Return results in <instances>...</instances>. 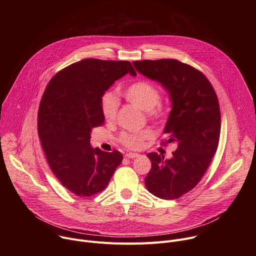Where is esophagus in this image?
Listing matches in <instances>:
<instances>
[{"mask_svg":"<svg viewBox=\"0 0 256 256\" xmlns=\"http://www.w3.org/2000/svg\"><path fill=\"white\" fill-rule=\"evenodd\" d=\"M140 155L138 154H136V153H126V158H130V159H134L136 157H138Z\"/></svg>","mask_w":256,"mask_h":256,"instance_id":"esophagus-1","label":"esophagus"}]
</instances>
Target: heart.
<instances>
[{"instance_id": "b5f03b06", "label": "heart", "mask_w": 256, "mask_h": 256, "mask_svg": "<svg viewBox=\"0 0 256 256\" xmlns=\"http://www.w3.org/2000/svg\"><path fill=\"white\" fill-rule=\"evenodd\" d=\"M124 98L130 104L147 112L148 118L158 124L166 122L170 116L171 107L168 103L161 102V93L156 85L147 81L138 80L122 90ZM118 100L112 92H105L100 98L101 112L106 122H114L118 112ZM151 130L136 132H122L118 138L120 142L130 150L140 149L144 140L152 138Z\"/></svg>"}]
</instances>
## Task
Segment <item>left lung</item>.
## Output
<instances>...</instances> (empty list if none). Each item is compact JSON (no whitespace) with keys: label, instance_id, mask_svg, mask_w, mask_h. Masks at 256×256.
Wrapping results in <instances>:
<instances>
[{"label":"left lung","instance_id":"left-lung-1","mask_svg":"<svg viewBox=\"0 0 256 256\" xmlns=\"http://www.w3.org/2000/svg\"><path fill=\"white\" fill-rule=\"evenodd\" d=\"M136 70L168 90L172 109L165 126V146L176 142L173 157L164 160L157 153L144 186L157 198L176 200L194 190L216 152L221 132L220 105L214 87L198 68L177 60H136Z\"/></svg>","mask_w":256,"mask_h":256}]
</instances>
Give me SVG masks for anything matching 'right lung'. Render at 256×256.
I'll list each match as a JSON object with an SVG mask.
<instances>
[{
	"instance_id": "1",
	"label": "right lung",
	"mask_w": 256,
	"mask_h": 256,
	"mask_svg": "<svg viewBox=\"0 0 256 256\" xmlns=\"http://www.w3.org/2000/svg\"><path fill=\"white\" fill-rule=\"evenodd\" d=\"M128 60L86 58L58 72L48 82L38 114V136L60 184L81 198L101 192L122 163V153L92 149L91 130L104 124L102 94L126 72Z\"/></svg>"
}]
</instances>
